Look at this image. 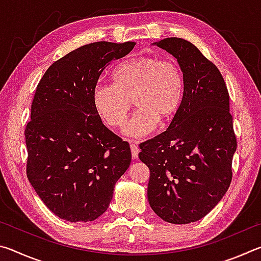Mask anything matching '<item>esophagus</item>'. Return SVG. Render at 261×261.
Returning a JSON list of instances; mask_svg holds the SVG:
<instances>
[{
    "instance_id": "34e87169",
    "label": "esophagus",
    "mask_w": 261,
    "mask_h": 261,
    "mask_svg": "<svg viewBox=\"0 0 261 261\" xmlns=\"http://www.w3.org/2000/svg\"><path fill=\"white\" fill-rule=\"evenodd\" d=\"M130 148H131V156H132V159H137L138 158V153H139V148H138V146H137V145H135V144H131L130 145Z\"/></svg>"
}]
</instances>
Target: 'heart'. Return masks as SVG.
<instances>
[{
  "label": "heart",
  "instance_id": "b5f03b06",
  "mask_svg": "<svg viewBox=\"0 0 261 261\" xmlns=\"http://www.w3.org/2000/svg\"><path fill=\"white\" fill-rule=\"evenodd\" d=\"M113 84H98L92 92L93 106L106 124L118 127L132 107H138L124 126V134L143 137L173 122L184 96V78L177 64L154 56L130 57L112 72Z\"/></svg>",
  "mask_w": 261,
  "mask_h": 261
}]
</instances>
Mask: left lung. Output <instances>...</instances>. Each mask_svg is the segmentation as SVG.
<instances>
[{"label":"left lung","instance_id":"obj_1","mask_svg":"<svg viewBox=\"0 0 261 261\" xmlns=\"http://www.w3.org/2000/svg\"><path fill=\"white\" fill-rule=\"evenodd\" d=\"M153 45L177 59L184 96L169 127L140 144L138 156L149 169L147 198L154 213L187 224L208 214L231 182L237 143L229 93L219 69L191 42L167 38Z\"/></svg>","mask_w":261,"mask_h":261}]
</instances>
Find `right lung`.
Returning <instances> with one entry per match:
<instances>
[{"label":"right lung","instance_id":"right-lung-1","mask_svg":"<svg viewBox=\"0 0 261 261\" xmlns=\"http://www.w3.org/2000/svg\"><path fill=\"white\" fill-rule=\"evenodd\" d=\"M135 45L79 47L54 62L37 86L25 129L26 174L43 204L65 221L102 215L130 166L129 144L102 124L92 92L103 70Z\"/></svg>","mask_w":261,"mask_h":261}]
</instances>
